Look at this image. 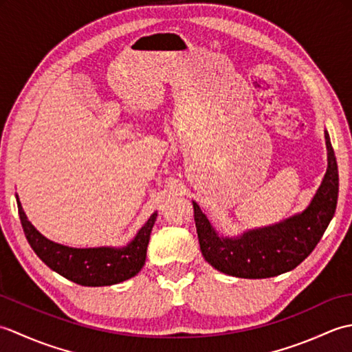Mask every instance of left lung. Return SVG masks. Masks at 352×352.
<instances>
[{
    "instance_id": "8db88e82",
    "label": "left lung",
    "mask_w": 352,
    "mask_h": 352,
    "mask_svg": "<svg viewBox=\"0 0 352 352\" xmlns=\"http://www.w3.org/2000/svg\"><path fill=\"white\" fill-rule=\"evenodd\" d=\"M328 168L310 206L301 214L239 237H219L207 216L193 203L199 248L218 271L239 278H269L295 269L316 248L338 206L339 172L325 131Z\"/></svg>"
}]
</instances>
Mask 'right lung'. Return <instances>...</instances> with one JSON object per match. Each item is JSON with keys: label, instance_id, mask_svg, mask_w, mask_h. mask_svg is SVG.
Listing matches in <instances>:
<instances>
[{"label": "right lung", "instance_id": "1", "mask_svg": "<svg viewBox=\"0 0 352 352\" xmlns=\"http://www.w3.org/2000/svg\"><path fill=\"white\" fill-rule=\"evenodd\" d=\"M18 212L22 228L33 251L45 265L80 286H111L136 275L145 265L146 248L157 213L151 214L133 241L124 248H69L45 239L22 210Z\"/></svg>", "mask_w": 352, "mask_h": 352}]
</instances>
